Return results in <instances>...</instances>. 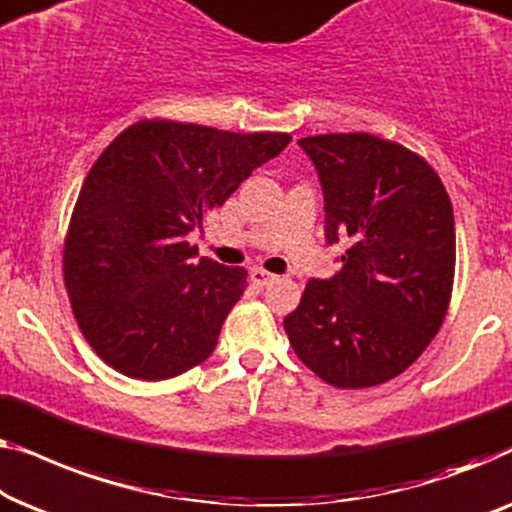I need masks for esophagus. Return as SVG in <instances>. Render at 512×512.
<instances>
[{"label": "esophagus", "instance_id": "1", "mask_svg": "<svg viewBox=\"0 0 512 512\" xmlns=\"http://www.w3.org/2000/svg\"><path fill=\"white\" fill-rule=\"evenodd\" d=\"M276 278L278 276H273V273L264 271V269H253V271H250V280H253V283L259 285V287L273 283V280H276Z\"/></svg>", "mask_w": 512, "mask_h": 512}]
</instances>
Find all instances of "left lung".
<instances>
[{"instance_id": "obj_1", "label": "left lung", "mask_w": 512, "mask_h": 512, "mask_svg": "<svg viewBox=\"0 0 512 512\" xmlns=\"http://www.w3.org/2000/svg\"><path fill=\"white\" fill-rule=\"evenodd\" d=\"M325 194V239H350L341 271L311 278L285 331L341 390L397 378L427 350L455 280V215L420 155L373 134L299 139Z\"/></svg>"}]
</instances>
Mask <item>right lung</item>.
Returning a JSON list of instances; mask_svg holds the SVG:
<instances>
[{
    "mask_svg": "<svg viewBox=\"0 0 512 512\" xmlns=\"http://www.w3.org/2000/svg\"><path fill=\"white\" fill-rule=\"evenodd\" d=\"M290 141L141 120L99 155L69 222L64 285L106 364L167 380L208 359L248 271L199 257L187 236Z\"/></svg>",
    "mask_w": 512,
    "mask_h": 512,
    "instance_id": "1",
    "label": "right lung"
}]
</instances>
